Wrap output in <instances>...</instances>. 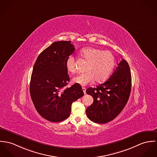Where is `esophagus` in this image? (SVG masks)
Listing matches in <instances>:
<instances>
[{"instance_id":"esophagus-1","label":"esophagus","mask_w":157,"mask_h":157,"mask_svg":"<svg viewBox=\"0 0 157 157\" xmlns=\"http://www.w3.org/2000/svg\"><path fill=\"white\" fill-rule=\"evenodd\" d=\"M82 90L84 91V93L86 94V88L85 87H82Z\"/></svg>"}]
</instances>
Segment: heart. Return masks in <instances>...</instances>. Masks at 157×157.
Listing matches in <instances>:
<instances>
[{
  "instance_id": "heart-1",
  "label": "heart",
  "mask_w": 157,
  "mask_h": 157,
  "mask_svg": "<svg viewBox=\"0 0 157 157\" xmlns=\"http://www.w3.org/2000/svg\"><path fill=\"white\" fill-rule=\"evenodd\" d=\"M79 54L88 63L86 72L73 78V81L75 83L86 86L94 80L97 82H102L108 78L115 64V57L110 51L87 48L82 49ZM66 67L68 72H75V59L73 56L67 58Z\"/></svg>"
}]
</instances>
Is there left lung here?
Wrapping results in <instances>:
<instances>
[{"label":"left lung","instance_id":"8db88e82","mask_svg":"<svg viewBox=\"0 0 157 157\" xmlns=\"http://www.w3.org/2000/svg\"><path fill=\"white\" fill-rule=\"evenodd\" d=\"M131 90V74L128 63L122 58L116 69L104 84L87 88L93 103L86 109L90 120L106 123L115 119L126 104Z\"/></svg>","mask_w":157,"mask_h":157}]
</instances>
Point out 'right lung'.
Instances as JSON below:
<instances>
[{
    "instance_id": "add662e5",
    "label": "right lung",
    "mask_w": 157,
    "mask_h": 157,
    "mask_svg": "<svg viewBox=\"0 0 157 157\" xmlns=\"http://www.w3.org/2000/svg\"><path fill=\"white\" fill-rule=\"evenodd\" d=\"M75 51L70 41L53 43L41 53L34 66L30 94L37 112L48 121L61 122L70 116L71 106L84 95L76 83L64 88L69 82L66 60Z\"/></svg>"
}]
</instances>
